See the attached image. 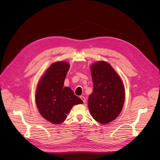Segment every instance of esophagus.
I'll return each mask as SVG.
<instances>
[{
    "label": "esophagus",
    "instance_id": "34e87169",
    "mask_svg": "<svg viewBox=\"0 0 160 160\" xmlns=\"http://www.w3.org/2000/svg\"><path fill=\"white\" fill-rule=\"evenodd\" d=\"M80 98L81 99V100L83 101V103H85L86 102V99H85V97H83V96H81L80 97Z\"/></svg>",
    "mask_w": 160,
    "mask_h": 160
}]
</instances>
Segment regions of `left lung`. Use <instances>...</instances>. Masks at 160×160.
Segmentation results:
<instances>
[{
    "label": "left lung",
    "mask_w": 160,
    "mask_h": 160,
    "mask_svg": "<svg viewBox=\"0 0 160 160\" xmlns=\"http://www.w3.org/2000/svg\"><path fill=\"white\" fill-rule=\"evenodd\" d=\"M93 90L88 107L95 120L101 124L112 122L122 111L125 89L122 79L108 62L98 61L91 67Z\"/></svg>",
    "instance_id": "8db88e82"
}]
</instances>
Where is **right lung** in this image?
I'll use <instances>...</instances> for the list:
<instances>
[{
  "label": "right lung",
  "mask_w": 160,
  "mask_h": 160,
  "mask_svg": "<svg viewBox=\"0 0 160 160\" xmlns=\"http://www.w3.org/2000/svg\"><path fill=\"white\" fill-rule=\"evenodd\" d=\"M69 65L61 61L52 63L38 84L36 104L43 118L53 124H59L67 118L72 106L83 103L64 81Z\"/></svg>",
  "instance_id": "obj_1"
}]
</instances>
